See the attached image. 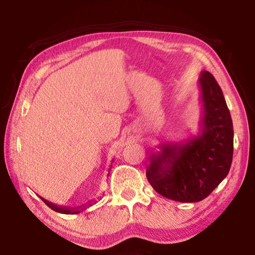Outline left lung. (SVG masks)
<instances>
[{
    "mask_svg": "<svg viewBox=\"0 0 255 255\" xmlns=\"http://www.w3.org/2000/svg\"><path fill=\"white\" fill-rule=\"evenodd\" d=\"M201 115L196 136L163 143L150 156L148 182L163 197L198 202L208 197L230 172L234 130L221 86L209 72L199 77Z\"/></svg>",
    "mask_w": 255,
    "mask_h": 255,
    "instance_id": "obj_1",
    "label": "left lung"
}]
</instances>
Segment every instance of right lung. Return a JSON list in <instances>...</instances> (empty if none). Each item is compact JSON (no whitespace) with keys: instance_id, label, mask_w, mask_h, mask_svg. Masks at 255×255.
<instances>
[{"instance_id":"1","label":"right lung","mask_w":255,"mask_h":255,"mask_svg":"<svg viewBox=\"0 0 255 255\" xmlns=\"http://www.w3.org/2000/svg\"><path fill=\"white\" fill-rule=\"evenodd\" d=\"M40 199L44 201L50 209L57 211V213H59V214H66V215L67 214H79V213H81V211H83L85 208H88V207L92 206V204H96V202L90 201V202H86L85 205H82L79 207H66V206H58L56 204H53V202L46 200L45 198H42V197H40Z\"/></svg>"}]
</instances>
